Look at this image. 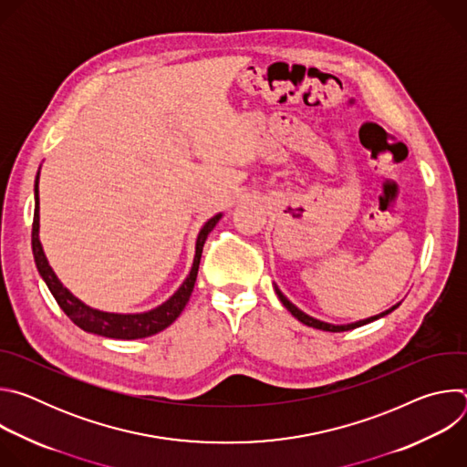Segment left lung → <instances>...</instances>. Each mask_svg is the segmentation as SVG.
I'll use <instances>...</instances> for the list:
<instances>
[{"label":"left lung","mask_w":467,"mask_h":467,"mask_svg":"<svg viewBox=\"0 0 467 467\" xmlns=\"http://www.w3.org/2000/svg\"><path fill=\"white\" fill-rule=\"evenodd\" d=\"M275 292H277V296H279V299H281V303L292 312V316H296L301 323H305V325H308V327H314V328H321V330H328V332H344V330H351V328H357V327H362V325H366V323H371V321H375V319H379V317H382V316H386V314H389L391 310H395L399 305H395V306H391L389 310H386V312H382V314H379V316H373V317H368V319H362V321H357V323H351V325H330V323H323V321H319V319H314V317H310V316H306L305 312H301L297 306H294L283 294H281V290H277L275 288Z\"/></svg>","instance_id":"1"}]
</instances>
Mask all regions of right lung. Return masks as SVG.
<instances>
[{
    "label": "right lung",
    "instance_id": "right-lung-1",
    "mask_svg": "<svg viewBox=\"0 0 467 467\" xmlns=\"http://www.w3.org/2000/svg\"><path fill=\"white\" fill-rule=\"evenodd\" d=\"M222 216H214L211 218L205 227L202 229L197 236V244H195V258H193V265L192 272L186 277V281L182 283V286L159 308L146 312V314H109V312H99L94 310L87 305H83L79 299H76L68 290H66L58 279L55 277L53 270L49 268V264L44 256L40 240H38V175L35 181V216H33V231H31V245H33V256L36 262L38 274L42 275V279L46 281L49 292L53 294L57 305L62 308V312L68 316L79 328L87 330V332H94V335L99 337H107V338H116V340H137V338H146L151 335H157V332L164 330L168 325H171L177 316L182 312V308L186 306L193 285H195V277H197V270H199V260H202V253H203V245L205 240L209 236V233L216 227L218 220Z\"/></svg>",
    "mask_w": 467,
    "mask_h": 467
}]
</instances>
